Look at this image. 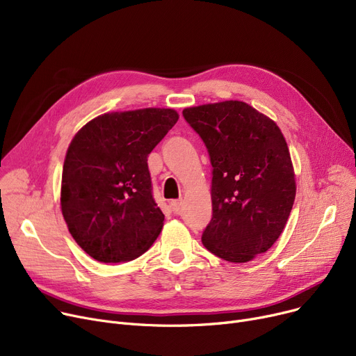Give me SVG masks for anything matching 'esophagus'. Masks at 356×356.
Segmentation results:
<instances>
[{
    "label": "esophagus",
    "mask_w": 356,
    "mask_h": 356,
    "mask_svg": "<svg viewBox=\"0 0 356 356\" xmlns=\"http://www.w3.org/2000/svg\"><path fill=\"white\" fill-rule=\"evenodd\" d=\"M170 207H172L175 213H179L180 209H181V200H172L170 202Z\"/></svg>",
    "instance_id": "1"
}]
</instances>
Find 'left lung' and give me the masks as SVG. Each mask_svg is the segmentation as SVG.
<instances>
[{
	"instance_id": "1",
	"label": "left lung",
	"mask_w": 356,
	"mask_h": 356,
	"mask_svg": "<svg viewBox=\"0 0 356 356\" xmlns=\"http://www.w3.org/2000/svg\"><path fill=\"white\" fill-rule=\"evenodd\" d=\"M208 148L212 219L202 244L229 263H247L282 235L294 197V170L277 124L241 101L183 109Z\"/></svg>"
}]
</instances>
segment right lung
<instances>
[{"mask_svg":"<svg viewBox=\"0 0 356 356\" xmlns=\"http://www.w3.org/2000/svg\"><path fill=\"white\" fill-rule=\"evenodd\" d=\"M170 108L108 112L73 137L63 164L60 204L78 245L99 263L144 254L161 232L147 157L177 122Z\"/></svg>","mask_w":356,"mask_h":356,"instance_id":"add662e5","label":"right lung"}]
</instances>
